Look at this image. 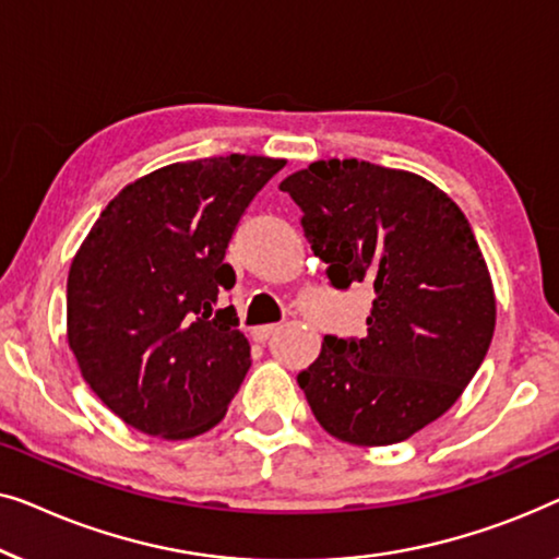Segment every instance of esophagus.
Listing matches in <instances>:
<instances>
[{
  "mask_svg": "<svg viewBox=\"0 0 559 559\" xmlns=\"http://www.w3.org/2000/svg\"><path fill=\"white\" fill-rule=\"evenodd\" d=\"M278 324H265V326H255L253 329V336H255V342H269L273 334H278Z\"/></svg>",
  "mask_w": 559,
  "mask_h": 559,
  "instance_id": "34e87169",
  "label": "esophagus"
}]
</instances>
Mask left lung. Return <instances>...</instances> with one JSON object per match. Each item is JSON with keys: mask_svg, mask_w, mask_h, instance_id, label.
<instances>
[{"mask_svg": "<svg viewBox=\"0 0 559 559\" xmlns=\"http://www.w3.org/2000/svg\"><path fill=\"white\" fill-rule=\"evenodd\" d=\"M281 190L332 286L374 288L367 334H326L298 388L344 443H400L461 397L489 352L497 301L474 230L428 179L369 162H313Z\"/></svg>", "mask_w": 559, "mask_h": 559, "instance_id": "8db88e82", "label": "left lung"}]
</instances>
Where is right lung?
I'll list each match as a JSON object with an SVG mask.
<instances>
[{
	"instance_id": "obj_1",
	"label": "right lung",
	"mask_w": 559,
	"mask_h": 559,
	"mask_svg": "<svg viewBox=\"0 0 559 559\" xmlns=\"http://www.w3.org/2000/svg\"><path fill=\"white\" fill-rule=\"evenodd\" d=\"M271 156L179 162L123 187L68 273V344L123 423L185 440L225 418L250 367L225 263L235 227L283 169Z\"/></svg>"
}]
</instances>
